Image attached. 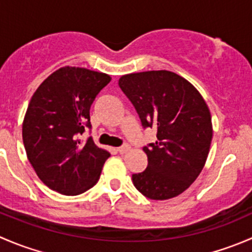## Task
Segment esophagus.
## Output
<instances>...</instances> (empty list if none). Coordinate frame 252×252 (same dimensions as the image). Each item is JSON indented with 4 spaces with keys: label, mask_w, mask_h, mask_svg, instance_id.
I'll return each instance as SVG.
<instances>
[{
    "label": "esophagus",
    "mask_w": 252,
    "mask_h": 252,
    "mask_svg": "<svg viewBox=\"0 0 252 252\" xmlns=\"http://www.w3.org/2000/svg\"><path fill=\"white\" fill-rule=\"evenodd\" d=\"M129 150H130V146H129L128 144H124V145H122V146H119L118 149H117V151H118L119 154L123 155V154H126Z\"/></svg>",
    "instance_id": "34e87169"
}]
</instances>
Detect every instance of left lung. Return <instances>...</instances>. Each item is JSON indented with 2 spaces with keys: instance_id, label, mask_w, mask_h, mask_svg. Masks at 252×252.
I'll list each match as a JSON object with an SVG mask.
<instances>
[{
  "instance_id": "left-lung-1",
  "label": "left lung",
  "mask_w": 252,
  "mask_h": 252,
  "mask_svg": "<svg viewBox=\"0 0 252 252\" xmlns=\"http://www.w3.org/2000/svg\"><path fill=\"white\" fill-rule=\"evenodd\" d=\"M144 128L157 129V141L144 146L147 167L131 175L151 200H168L188 189L201 173L212 140L211 114L199 91L168 70L123 75L118 81Z\"/></svg>"
}]
</instances>
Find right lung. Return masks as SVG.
Returning <instances> with one entry per match:
<instances>
[{"mask_svg": "<svg viewBox=\"0 0 252 252\" xmlns=\"http://www.w3.org/2000/svg\"><path fill=\"white\" fill-rule=\"evenodd\" d=\"M111 81L103 73L63 67L45 79L30 100L23 122V142L32 168L51 190L79 195L93 188L110 152L91 138L90 107Z\"/></svg>", "mask_w": 252, "mask_h": 252, "instance_id": "1", "label": "right lung"}]
</instances>
